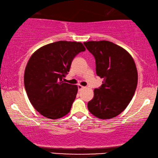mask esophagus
<instances>
[{"instance_id":"esophagus-1","label":"esophagus","mask_w":158,"mask_h":158,"mask_svg":"<svg viewBox=\"0 0 158 158\" xmlns=\"http://www.w3.org/2000/svg\"><path fill=\"white\" fill-rule=\"evenodd\" d=\"M77 88H78V90H81V89H83V88H84V86H83V85H77Z\"/></svg>"}]
</instances>
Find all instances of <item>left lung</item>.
I'll return each instance as SVG.
<instances>
[{
    "mask_svg": "<svg viewBox=\"0 0 158 158\" xmlns=\"http://www.w3.org/2000/svg\"><path fill=\"white\" fill-rule=\"evenodd\" d=\"M96 60V74L103 79L88 103L93 115L109 119L120 114L129 105L137 85L135 62L126 49L109 41L84 42Z\"/></svg>",
    "mask_w": 158,
    "mask_h": 158,
    "instance_id": "obj_1",
    "label": "left lung"
}]
</instances>
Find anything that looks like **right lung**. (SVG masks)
I'll return each instance as SVG.
<instances>
[{"label": "right lung", "instance_id": "add662e5", "mask_svg": "<svg viewBox=\"0 0 158 158\" xmlns=\"http://www.w3.org/2000/svg\"><path fill=\"white\" fill-rule=\"evenodd\" d=\"M85 50L81 42L59 41L44 45L29 58L24 72V86L31 105L51 119L70 111L77 93L76 85L64 83L73 60Z\"/></svg>", "mask_w": 158, "mask_h": 158}]
</instances>
